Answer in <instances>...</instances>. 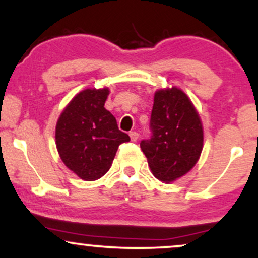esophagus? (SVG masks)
I'll list each match as a JSON object with an SVG mask.
<instances>
[{
	"mask_svg": "<svg viewBox=\"0 0 258 258\" xmlns=\"http://www.w3.org/2000/svg\"><path fill=\"white\" fill-rule=\"evenodd\" d=\"M130 137H131V141H132V142H136V141H137V139L139 138L138 132H136V131L130 132Z\"/></svg>",
	"mask_w": 258,
	"mask_h": 258,
	"instance_id": "34e87169",
	"label": "esophagus"
}]
</instances>
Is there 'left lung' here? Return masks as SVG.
<instances>
[{"mask_svg":"<svg viewBox=\"0 0 258 258\" xmlns=\"http://www.w3.org/2000/svg\"><path fill=\"white\" fill-rule=\"evenodd\" d=\"M149 125L152 137L143 139L141 148L154 176L166 183L184 176L199 160L204 142L193 103L176 87L158 91Z\"/></svg>","mask_w":258,"mask_h":258,"instance_id":"obj_1","label":"left lung"}]
</instances>
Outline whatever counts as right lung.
I'll list each match as a JSON object with an SVG mask.
<instances>
[{"mask_svg":"<svg viewBox=\"0 0 258 258\" xmlns=\"http://www.w3.org/2000/svg\"><path fill=\"white\" fill-rule=\"evenodd\" d=\"M108 88H88L74 97L59 117L55 143L69 170L85 180L108 172L120 144L130 141L116 119L104 108Z\"/></svg>","mask_w":258,"mask_h":258,"instance_id":"obj_1","label":"right lung"}]
</instances>
